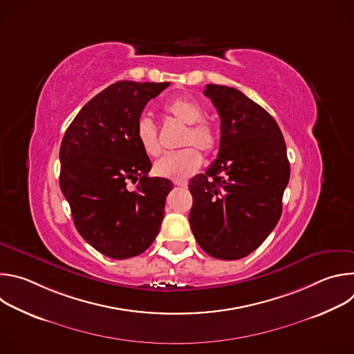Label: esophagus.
<instances>
[{
  "mask_svg": "<svg viewBox=\"0 0 354 354\" xmlns=\"http://www.w3.org/2000/svg\"><path fill=\"white\" fill-rule=\"evenodd\" d=\"M174 183L176 186H180V187H187V182H185V180H175Z\"/></svg>",
  "mask_w": 354,
  "mask_h": 354,
  "instance_id": "1",
  "label": "esophagus"
}]
</instances>
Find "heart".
<instances>
[{"label": "heart", "mask_w": 354, "mask_h": 354, "mask_svg": "<svg viewBox=\"0 0 354 354\" xmlns=\"http://www.w3.org/2000/svg\"><path fill=\"white\" fill-rule=\"evenodd\" d=\"M164 111L178 122L187 124L180 145H189V147L160 158L154 165V171L162 178L185 180L201 165V154L194 147L197 146L206 154L213 153L218 144V136L209 122L201 120L205 116L203 106L192 96L180 95L169 99L164 105ZM136 138L147 156L157 157L161 153L157 127L149 118L144 116L137 122ZM192 145L195 146L192 147Z\"/></svg>", "instance_id": "b5f03b06"}]
</instances>
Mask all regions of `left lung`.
Returning a JSON list of instances; mask_svg holds the SVG:
<instances>
[{"mask_svg": "<svg viewBox=\"0 0 354 354\" xmlns=\"http://www.w3.org/2000/svg\"><path fill=\"white\" fill-rule=\"evenodd\" d=\"M221 119L217 160L190 179L192 232L206 254L235 261L254 252L283 210L290 164L276 120L241 91L206 85Z\"/></svg>", "mask_w": 354, "mask_h": 354, "instance_id": "8db88e82", "label": "left lung"}]
</instances>
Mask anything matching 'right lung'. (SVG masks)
<instances>
[{"label": "right lung", "instance_id": "right-lung-1", "mask_svg": "<svg viewBox=\"0 0 354 354\" xmlns=\"http://www.w3.org/2000/svg\"><path fill=\"white\" fill-rule=\"evenodd\" d=\"M169 82L119 81L93 96L60 147V187L80 235L112 259L141 255L154 242L172 182L149 178L151 161L136 138L149 99ZM136 183L134 189L127 183Z\"/></svg>", "mask_w": 354, "mask_h": 354}]
</instances>
